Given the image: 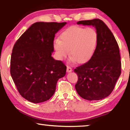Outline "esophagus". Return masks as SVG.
Listing matches in <instances>:
<instances>
[{"instance_id":"esophagus-1","label":"esophagus","mask_w":130,"mask_h":130,"mask_svg":"<svg viewBox=\"0 0 130 130\" xmlns=\"http://www.w3.org/2000/svg\"><path fill=\"white\" fill-rule=\"evenodd\" d=\"M67 72H71L72 71V69L69 66H67Z\"/></svg>"}]
</instances>
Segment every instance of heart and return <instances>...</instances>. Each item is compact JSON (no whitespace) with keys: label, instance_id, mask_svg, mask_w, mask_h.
<instances>
[{"label":"heart","instance_id":"b5f03b06","mask_svg":"<svg viewBox=\"0 0 130 130\" xmlns=\"http://www.w3.org/2000/svg\"><path fill=\"white\" fill-rule=\"evenodd\" d=\"M98 41V34L94 28L71 26L60 34L59 40L54 41L53 47L59 59L63 60L69 54L71 61L84 63L92 58Z\"/></svg>","mask_w":130,"mask_h":130}]
</instances>
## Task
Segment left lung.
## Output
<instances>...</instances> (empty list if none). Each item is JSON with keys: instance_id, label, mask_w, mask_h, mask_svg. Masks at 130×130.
<instances>
[{"instance_id": "8db88e82", "label": "left lung", "mask_w": 130, "mask_h": 130, "mask_svg": "<svg viewBox=\"0 0 130 130\" xmlns=\"http://www.w3.org/2000/svg\"><path fill=\"white\" fill-rule=\"evenodd\" d=\"M77 24L95 27L98 41L92 58L74 70L78 78L75 89L86 100L103 99L112 92L121 73L118 44L103 21L94 19L79 21Z\"/></svg>"}]
</instances>
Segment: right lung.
Masks as SVG:
<instances>
[{
	"mask_svg": "<svg viewBox=\"0 0 130 130\" xmlns=\"http://www.w3.org/2000/svg\"><path fill=\"white\" fill-rule=\"evenodd\" d=\"M67 22H37L30 26L13 46L11 77L18 92L26 100L38 103L54 94L58 79L67 67L52 56L55 35Z\"/></svg>",
	"mask_w": 130,
	"mask_h": 130,
	"instance_id": "obj_1",
	"label": "right lung"
}]
</instances>
